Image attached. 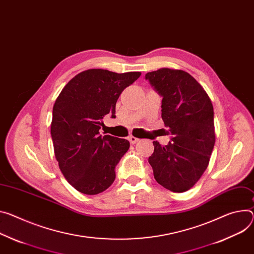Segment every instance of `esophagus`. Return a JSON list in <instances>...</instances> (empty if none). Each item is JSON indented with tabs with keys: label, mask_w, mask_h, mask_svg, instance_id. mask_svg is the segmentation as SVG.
Masks as SVG:
<instances>
[{
	"label": "esophagus",
	"mask_w": 254,
	"mask_h": 254,
	"mask_svg": "<svg viewBox=\"0 0 254 254\" xmlns=\"http://www.w3.org/2000/svg\"><path fill=\"white\" fill-rule=\"evenodd\" d=\"M128 141H129V143L130 144H135V143H137L140 141V139H137V137H135V136H133V135H130L129 137H128Z\"/></svg>",
	"instance_id": "obj_1"
}]
</instances>
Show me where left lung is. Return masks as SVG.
<instances>
[{"mask_svg":"<svg viewBox=\"0 0 254 254\" xmlns=\"http://www.w3.org/2000/svg\"><path fill=\"white\" fill-rule=\"evenodd\" d=\"M162 97V120L170 142H153L149 157L156 181L173 192L191 189L209 165L215 146L214 108L200 84L189 73L163 67L145 76Z\"/></svg>","mask_w":254,"mask_h":254,"instance_id":"8db88e82","label":"left lung"}]
</instances>
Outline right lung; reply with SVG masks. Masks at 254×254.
<instances>
[{"instance_id":"obj_1","label":"right lung","mask_w":254,"mask_h":254,"mask_svg":"<svg viewBox=\"0 0 254 254\" xmlns=\"http://www.w3.org/2000/svg\"><path fill=\"white\" fill-rule=\"evenodd\" d=\"M140 76L91 68L75 76L57 98L51 127L55 155L64 178L78 191L93 195L113 183L129 142L102 136L99 129L105 115L115 118L122 92Z\"/></svg>"}]
</instances>
